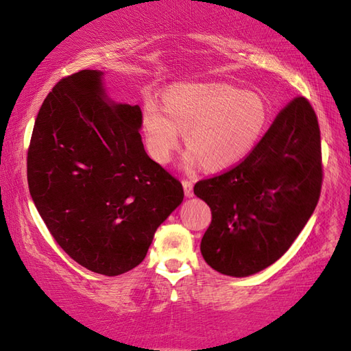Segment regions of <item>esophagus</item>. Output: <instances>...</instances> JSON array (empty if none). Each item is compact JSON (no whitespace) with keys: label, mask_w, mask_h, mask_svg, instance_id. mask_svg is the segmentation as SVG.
I'll list each match as a JSON object with an SVG mask.
<instances>
[{"label":"esophagus","mask_w":351,"mask_h":351,"mask_svg":"<svg viewBox=\"0 0 351 351\" xmlns=\"http://www.w3.org/2000/svg\"><path fill=\"white\" fill-rule=\"evenodd\" d=\"M182 186H184V191H185V195L190 199V197L194 195V191H193V182L190 181H182Z\"/></svg>","instance_id":"esophagus-1"}]
</instances>
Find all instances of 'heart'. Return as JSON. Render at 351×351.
Here are the masks:
<instances>
[{
    "label": "heart",
    "instance_id": "obj_1",
    "mask_svg": "<svg viewBox=\"0 0 351 351\" xmlns=\"http://www.w3.org/2000/svg\"><path fill=\"white\" fill-rule=\"evenodd\" d=\"M269 119L264 99L221 83L181 84L165 97V105L148 97L142 121L148 149L167 163L185 133L190 147L184 167L223 170L239 165L263 139Z\"/></svg>",
    "mask_w": 351,
    "mask_h": 351
}]
</instances>
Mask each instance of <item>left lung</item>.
<instances>
[{"label":"left lung","instance_id":"obj_1","mask_svg":"<svg viewBox=\"0 0 351 351\" xmlns=\"http://www.w3.org/2000/svg\"><path fill=\"white\" fill-rule=\"evenodd\" d=\"M322 176L317 117L307 99L295 97L240 165L194 185L212 210L204 261L231 277L274 264L316 209Z\"/></svg>","mask_w":351,"mask_h":351}]
</instances>
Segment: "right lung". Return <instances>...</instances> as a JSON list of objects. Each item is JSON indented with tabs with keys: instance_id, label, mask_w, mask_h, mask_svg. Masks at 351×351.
Wrapping results in <instances>:
<instances>
[{
	"instance_id": "add662e5",
	"label": "right lung",
	"mask_w": 351,
	"mask_h": 351,
	"mask_svg": "<svg viewBox=\"0 0 351 351\" xmlns=\"http://www.w3.org/2000/svg\"><path fill=\"white\" fill-rule=\"evenodd\" d=\"M139 105L108 97L104 73L62 78L44 99L28 151L35 208L80 265L119 276L147 256L184 200L181 182L143 148Z\"/></svg>"
}]
</instances>
